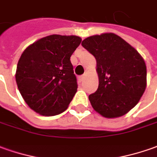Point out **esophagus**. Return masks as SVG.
Wrapping results in <instances>:
<instances>
[{
	"label": "esophagus",
	"mask_w": 157,
	"mask_h": 157,
	"mask_svg": "<svg viewBox=\"0 0 157 157\" xmlns=\"http://www.w3.org/2000/svg\"><path fill=\"white\" fill-rule=\"evenodd\" d=\"M85 75H81V76H79V82H83V80H84V78H85Z\"/></svg>",
	"instance_id": "1"
}]
</instances>
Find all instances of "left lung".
I'll list each match as a JSON object with an SVG mask.
<instances>
[{"instance_id":"8db88e82","label":"left lung","mask_w":157,"mask_h":157,"mask_svg":"<svg viewBox=\"0 0 157 157\" xmlns=\"http://www.w3.org/2000/svg\"><path fill=\"white\" fill-rule=\"evenodd\" d=\"M82 45L95 57L99 87L88 96L93 108L105 118L126 114L146 87V65L138 52L114 33L85 38Z\"/></svg>"}]
</instances>
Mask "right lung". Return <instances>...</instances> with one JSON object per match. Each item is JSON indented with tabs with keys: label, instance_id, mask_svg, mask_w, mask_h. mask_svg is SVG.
Here are the masks:
<instances>
[{
	"label": "right lung",
	"instance_id": "right-lung-1",
	"mask_svg": "<svg viewBox=\"0 0 157 157\" xmlns=\"http://www.w3.org/2000/svg\"><path fill=\"white\" fill-rule=\"evenodd\" d=\"M81 42L77 36L53 34L38 39L21 54L16 82L31 109L54 116L68 108L77 91L70 56Z\"/></svg>",
	"mask_w": 157,
	"mask_h": 157
}]
</instances>
